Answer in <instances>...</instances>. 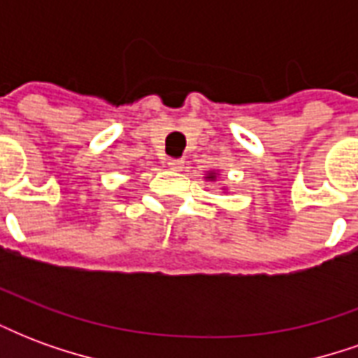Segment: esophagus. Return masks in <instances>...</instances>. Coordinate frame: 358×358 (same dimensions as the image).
Returning a JSON list of instances; mask_svg holds the SVG:
<instances>
[{
    "label": "esophagus",
    "instance_id": "1",
    "mask_svg": "<svg viewBox=\"0 0 358 358\" xmlns=\"http://www.w3.org/2000/svg\"><path fill=\"white\" fill-rule=\"evenodd\" d=\"M169 169L171 171H182L184 169V161L182 159H169Z\"/></svg>",
    "mask_w": 358,
    "mask_h": 358
}]
</instances>
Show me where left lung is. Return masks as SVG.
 Wrapping results in <instances>:
<instances>
[{
    "label": "left lung",
    "mask_w": 358,
    "mask_h": 358,
    "mask_svg": "<svg viewBox=\"0 0 358 358\" xmlns=\"http://www.w3.org/2000/svg\"><path fill=\"white\" fill-rule=\"evenodd\" d=\"M203 178L207 180V182H217V178H220V174H218V171H209L205 176H203ZM222 189L226 192V186L222 187Z\"/></svg>",
    "instance_id": "obj_1"
}]
</instances>
